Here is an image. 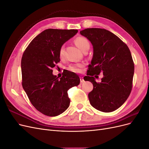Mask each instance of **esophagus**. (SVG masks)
Returning <instances> with one entry per match:
<instances>
[{
	"mask_svg": "<svg viewBox=\"0 0 149 149\" xmlns=\"http://www.w3.org/2000/svg\"><path fill=\"white\" fill-rule=\"evenodd\" d=\"M80 82L81 83H83V82H84V80L83 79V77H82V76H80Z\"/></svg>",
	"mask_w": 149,
	"mask_h": 149,
	"instance_id": "obj_1",
	"label": "esophagus"
}]
</instances>
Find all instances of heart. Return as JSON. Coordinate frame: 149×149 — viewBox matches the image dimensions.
Segmentation results:
<instances>
[{"label": "heart", "instance_id": "obj_1", "mask_svg": "<svg viewBox=\"0 0 149 149\" xmlns=\"http://www.w3.org/2000/svg\"><path fill=\"white\" fill-rule=\"evenodd\" d=\"M74 43L78 46V47L83 51L84 49L88 47H89V43L88 40L83 37H78L74 40ZM65 54V47L64 46L61 47L60 51H59V55L61 58H63ZM83 64L81 63H78V64H74L71 65L68 67V70L74 73H80L81 71V68L83 67Z\"/></svg>", "mask_w": 149, "mask_h": 149}]
</instances>
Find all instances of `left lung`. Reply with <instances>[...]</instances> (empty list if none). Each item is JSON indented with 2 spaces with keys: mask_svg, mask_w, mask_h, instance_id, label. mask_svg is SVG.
<instances>
[{
  "mask_svg": "<svg viewBox=\"0 0 149 149\" xmlns=\"http://www.w3.org/2000/svg\"><path fill=\"white\" fill-rule=\"evenodd\" d=\"M80 33L93 47V59L85 76V80L93 84L88 94L89 102L102 112L118 109L127 100L132 88L134 64L130 49L118 36L106 29H86ZM101 72L104 76L97 83L93 76Z\"/></svg>",
  "mask_w": 149,
  "mask_h": 149,
  "instance_id": "left-lung-1",
  "label": "left lung"
}]
</instances>
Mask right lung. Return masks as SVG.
<instances>
[{
  "instance_id": "right-lung-1",
  "label": "right lung",
  "mask_w": 149,
  "mask_h": 149,
  "mask_svg": "<svg viewBox=\"0 0 149 149\" xmlns=\"http://www.w3.org/2000/svg\"><path fill=\"white\" fill-rule=\"evenodd\" d=\"M78 30L49 29L34 38L24 52L21 61L22 86L35 109L48 116H56L70 106L68 90L78 86L79 76L66 71L58 78L53 68L60 61L59 51Z\"/></svg>"
}]
</instances>
